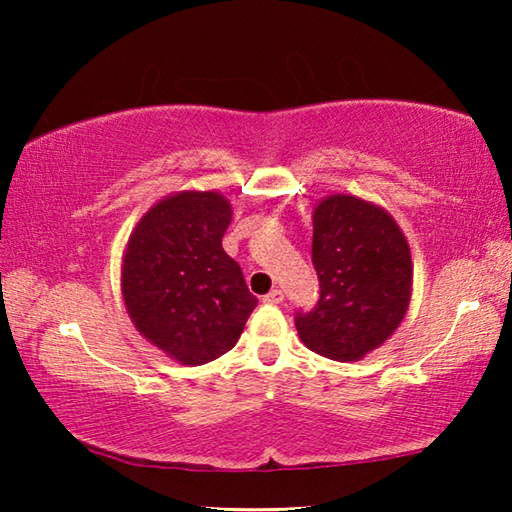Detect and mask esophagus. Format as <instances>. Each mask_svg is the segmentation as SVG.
Segmentation results:
<instances>
[{
  "instance_id": "1",
  "label": "esophagus",
  "mask_w": 512,
  "mask_h": 512,
  "mask_svg": "<svg viewBox=\"0 0 512 512\" xmlns=\"http://www.w3.org/2000/svg\"><path fill=\"white\" fill-rule=\"evenodd\" d=\"M262 300L266 302V305H280V302L284 300V291L282 289H273L271 293H266Z\"/></svg>"
}]
</instances>
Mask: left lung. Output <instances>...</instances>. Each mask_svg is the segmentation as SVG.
I'll return each instance as SVG.
<instances>
[{"label":"left lung","instance_id":"obj_1","mask_svg":"<svg viewBox=\"0 0 512 512\" xmlns=\"http://www.w3.org/2000/svg\"><path fill=\"white\" fill-rule=\"evenodd\" d=\"M320 298L296 316L300 341L332 361H361L388 341L409 311L411 250L384 207L352 194L314 207L311 241Z\"/></svg>","mask_w":512,"mask_h":512}]
</instances>
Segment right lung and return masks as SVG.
<instances>
[{
	"mask_svg": "<svg viewBox=\"0 0 512 512\" xmlns=\"http://www.w3.org/2000/svg\"><path fill=\"white\" fill-rule=\"evenodd\" d=\"M232 205L219 192L160 198L128 237L121 257L126 314L146 341L183 366L235 348L257 298L221 239Z\"/></svg>",
	"mask_w": 512,
	"mask_h": 512,
	"instance_id": "1",
	"label": "right lung"
}]
</instances>
